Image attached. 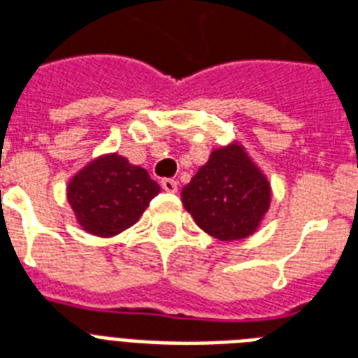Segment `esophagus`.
Returning <instances> with one entry per match:
<instances>
[{"label": "esophagus", "mask_w": 358, "mask_h": 358, "mask_svg": "<svg viewBox=\"0 0 358 358\" xmlns=\"http://www.w3.org/2000/svg\"><path fill=\"white\" fill-rule=\"evenodd\" d=\"M162 187H164V191H167V193H176V191H178V182L173 178H164L162 180Z\"/></svg>", "instance_id": "obj_1"}]
</instances>
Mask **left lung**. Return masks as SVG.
I'll use <instances>...</instances> for the list:
<instances>
[{
    "label": "left lung",
    "instance_id": "1",
    "mask_svg": "<svg viewBox=\"0 0 358 358\" xmlns=\"http://www.w3.org/2000/svg\"><path fill=\"white\" fill-rule=\"evenodd\" d=\"M182 202L194 222L219 241L254 234L270 208V184L237 143L209 154L206 165L182 189Z\"/></svg>",
    "mask_w": 358,
    "mask_h": 358
}]
</instances>
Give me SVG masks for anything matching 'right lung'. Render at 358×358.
Segmentation results:
<instances>
[{"label":"right lung","mask_w":358,"mask_h":358,"mask_svg":"<svg viewBox=\"0 0 358 358\" xmlns=\"http://www.w3.org/2000/svg\"><path fill=\"white\" fill-rule=\"evenodd\" d=\"M159 191L147 171L119 154H106L69 180L68 200L83 229L113 237L136 224Z\"/></svg>","instance_id":"right-lung-1"}]
</instances>
